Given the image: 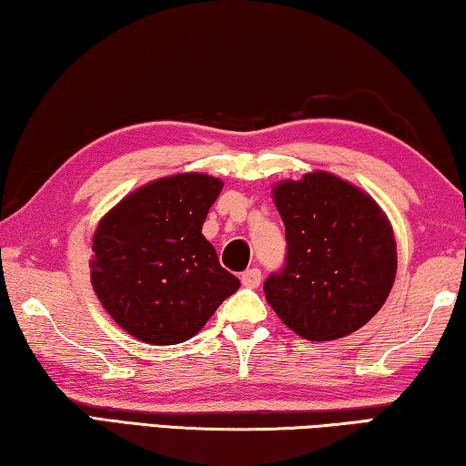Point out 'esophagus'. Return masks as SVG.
Masks as SVG:
<instances>
[{
  "label": "esophagus",
  "mask_w": 466,
  "mask_h": 466,
  "mask_svg": "<svg viewBox=\"0 0 466 466\" xmlns=\"http://www.w3.org/2000/svg\"><path fill=\"white\" fill-rule=\"evenodd\" d=\"M241 283L246 285V287H249V289L260 287V283H262V272L258 270V268H248L246 272L241 274Z\"/></svg>",
  "instance_id": "obj_1"
}]
</instances>
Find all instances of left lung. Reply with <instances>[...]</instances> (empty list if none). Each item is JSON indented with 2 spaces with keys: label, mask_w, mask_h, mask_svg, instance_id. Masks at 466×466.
<instances>
[{
  "label": "left lung",
  "mask_w": 466,
  "mask_h": 466,
  "mask_svg": "<svg viewBox=\"0 0 466 466\" xmlns=\"http://www.w3.org/2000/svg\"><path fill=\"white\" fill-rule=\"evenodd\" d=\"M287 256L264 283L266 299L293 332L334 340L382 308L396 277V241L382 208L360 187L316 171L274 187Z\"/></svg>",
  "instance_id": "obj_1"
}]
</instances>
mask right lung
<instances>
[{
	"mask_svg": "<svg viewBox=\"0 0 466 466\" xmlns=\"http://www.w3.org/2000/svg\"><path fill=\"white\" fill-rule=\"evenodd\" d=\"M220 189L223 181L204 173L163 177L98 223L90 280L109 316L138 340H189L239 289L202 235Z\"/></svg>",
	"mask_w": 466,
	"mask_h": 466,
	"instance_id": "right-lung-1",
	"label": "right lung"
}]
</instances>
